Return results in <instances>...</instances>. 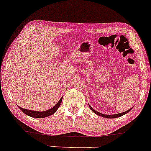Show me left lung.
Masks as SVG:
<instances>
[{"mask_svg":"<svg viewBox=\"0 0 151 151\" xmlns=\"http://www.w3.org/2000/svg\"><path fill=\"white\" fill-rule=\"evenodd\" d=\"M88 106H89V107H90V109H91V110L93 111V112L96 113V114H97V115H100V116H102V117H106V118H115V117H121V116H122V115H124V114H126V113H127L128 112H129L131 110V109H129V110H128V111H125V112H124V113H117V114H115V115H104V114H102V113H99V112H97L96 111H95L92 108L91 106H90V105H88Z\"/></svg>","mask_w":151,"mask_h":151,"instance_id":"8db88e82","label":"left lung"}]
</instances>
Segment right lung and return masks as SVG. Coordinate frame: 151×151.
Returning <instances> with one entry per match:
<instances>
[{
    "label": "right lung",
    "mask_w": 151,
    "mask_h": 151,
    "mask_svg": "<svg viewBox=\"0 0 151 151\" xmlns=\"http://www.w3.org/2000/svg\"><path fill=\"white\" fill-rule=\"evenodd\" d=\"M62 100H63V98H60V100L58 101V102L53 107L52 109H49V110L45 111H31L28 110V109H22L21 107H19V109L21 110L24 113H25L26 115H29V116L32 117H37V118H43V117L49 116V115H53L55 111L58 110V109L59 108V106H60V103L62 102Z\"/></svg>",
    "instance_id": "add662e5"
}]
</instances>
